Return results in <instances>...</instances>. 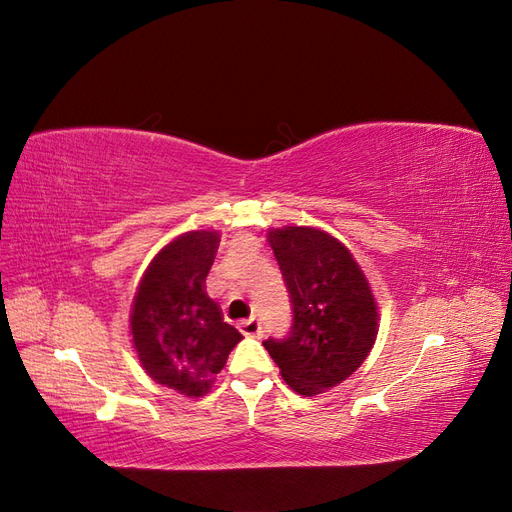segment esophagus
Instances as JSON below:
<instances>
[{
  "label": "esophagus",
  "instance_id": "34e87169",
  "mask_svg": "<svg viewBox=\"0 0 512 512\" xmlns=\"http://www.w3.org/2000/svg\"><path fill=\"white\" fill-rule=\"evenodd\" d=\"M239 331H241L245 337H260V335H262V327H260V322H258L256 318L241 320V322H239Z\"/></svg>",
  "mask_w": 512,
  "mask_h": 512
}]
</instances>
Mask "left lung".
<instances>
[{
  "label": "left lung",
  "mask_w": 512,
  "mask_h": 512,
  "mask_svg": "<svg viewBox=\"0 0 512 512\" xmlns=\"http://www.w3.org/2000/svg\"><path fill=\"white\" fill-rule=\"evenodd\" d=\"M292 303L284 339L262 342L292 391L314 397L352 376L376 342L378 305L348 247L309 226L269 230Z\"/></svg>",
  "instance_id": "obj_1"
}]
</instances>
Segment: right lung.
I'll list each match as a JSON object with an SVG mask.
<instances>
[{"label": "right lung", "mask_w": 512, "mask_h": 512, "mask_svg": "<svg viewBox=\"0 0 512 512\" xmlns=\"http://www.w3.org/2000/svg\"><path fill=\"white\" fill-rule=\"evenodd\" d=\"M220 232L190 230L164 245L136 288L130 333L143 369L185 397L205 395L243 335L205 292Z\"/></svg>", "instance_id": "add662e5"}]
</instances>
